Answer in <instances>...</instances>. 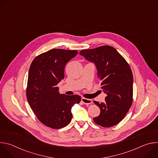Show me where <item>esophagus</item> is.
Segmentation results:
<instances>
[{
	"instance_id": "1",
	"label": "esophagus",
	"mask_w": 158,
	"mask_h": 158,
	"mask_svg": "<svg viewBox=\"0 0 158 158\" xmlns=\"http://www.w3.org/2000/svg\"><path fill=\"white\" fill-rule=\"evenodd\" d=\"M81 101L86 104V105H88V104H91L93 103V101L91 99H86V98H82L81 99Z\"/></svg>"
}]
</instances>
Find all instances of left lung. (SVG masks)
I'll return each instance as SVG.
<instances>
[{"label": "left lung", "instance_id": "1", "mask_svg": "<svg viewBox=\"0 0 158 158\" xmlns=\"http://www.w3.org/2000/svg\"><path fill=\"white\" fill-rule=\"evenodd\" d=\"M79 54L94 63L101 88L107 94L105 102H94L100 108L93 120L102 127L114 126L121 122L132 103L133 76L131 67L116 49L103 46L85 49Z\"/></svg>", "mask_w": 158, "mask_h": 158}]
</instances>
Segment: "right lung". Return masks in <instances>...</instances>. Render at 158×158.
Returning <instances> with one entry per match:
<instances>
[{"label":"right lung","instance_id":"add662e5","mask_svg":"<svg viewBox=\"0 0 158 158\" xmlns=\"http://www.w3.org/2000/svg\"><path fill=\"white\" fill-rule=\"evenodd\" d=\"M78 52L53 49L33 60L28 74L26 96L37 119L45 126L60 129L73 117L71 109L79 104V95L67 96L59 92L58 83L64 78L65 64Z\"/></svg>","mask_w":158,"mask_h":158}]
</instances>
